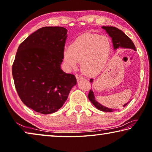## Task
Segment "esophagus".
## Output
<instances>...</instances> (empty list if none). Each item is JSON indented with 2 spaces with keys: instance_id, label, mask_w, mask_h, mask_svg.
Returning <instances> with one entry per match:
<instances>
[{
  "instance_id": "obj_1",
  "label": "esophagus",
  "mask_w": 152,
  "mask_h": 152,
  "mask_svg": "<svg viewBox=\"0 0 152 152\" xmlns=\"http://www.w3.org/2000/svg\"><path fill=\"white\" fill-rule=\"evenodd\" d=\"M76 77L77 80H80V79H83L84 77L82 75H80V74H76Z\"/></svg>"
}]
</instances>
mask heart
Returning a JSON list of instances; mask_svg holds the SVG:
<instances>
[{
  "label": "heart",
  "instance_id": "b5f03b06",
  "mask_svg": "<svg viewBox=\"0 0 152 152\" xmlns=\"http://www.w3.org/2000/svg\"><path fill=\"white\" fill-rule=\"evenodd\" d=\"M111 44L106 37L92 33L79 36L69 48L63 50V58L70 68L81 61L82 69L86 74L96 75L104 69L110 56Z\"/></svg>",
  "mask_w": 152,
  "mask_h": 152
}]
</instances>
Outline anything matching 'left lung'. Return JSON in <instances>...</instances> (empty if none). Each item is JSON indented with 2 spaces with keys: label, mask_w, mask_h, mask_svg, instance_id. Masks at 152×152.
Segmentation results:
<instances>
[{
  "label": "left lung",
  "mask_w": 152,
  "mask_h": 152,
  "mask_svg": "<svg viewBox=\"0 0 152 152\" xmlns=\"http://www.w3.org/2000/svg\"><path fill=\"white\" fill-rule=\"evenodd\" d=\"M102 28L106 30V32L110 35V37L112 38V41L113 43V46L115 49L118 48L119 47L126 48H131L134 50H136V48L132 42V41L127 36L123 31L119 30V28L114 26H102ZM91 83H93V79H90ZM88 98L89 100L91 102V103L94 104L98 110H102L104 112H113L114 109H110L107 107L102 106L100 104L98 103L96 99H95L94 94L93 91L91 89L89 91V94H88ZM128 103L125 104L124 105V107L128 104Z\"/></svg>",
  "instance_id": "1"
}]
</instances>
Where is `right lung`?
<instances>
[{"label":"right lung","mask_w":152,"mask_h":152,"mask_svg":"<svg viewBox=\"0 0 152 152\" xmlns=\"http://www.w3.org/2000/svg\"><path fill=\"white\" fill-rule=\"evenodd\" d=\"M67 30L42 27L20 44L12 65L17 93L22 102L42 114L62 107L76 78L61 69Z\"/></svg>","instance_id":"obj_1"}]
</instances>
